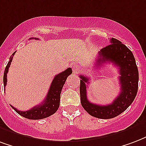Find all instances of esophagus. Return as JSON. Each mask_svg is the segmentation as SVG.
<instances>
[{
	"mask_svg": "<svg viewBox=\"0 0 146 146\" xmlns=\"http://www.w3.org/2000/svg\"><path fill=\"white\" fill-rule=\"evenodd\" d=\"M72 70H73V73H75V74L80 72V68L77 66H72Z\"/></svg>",
	"mask_w": 146,
	"mask_h": 146,
	"instance_id": "esophagus-1",
	"label": "esophagus"
}]
</instances>
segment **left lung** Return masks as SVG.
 Instances as JSON below:
<instances>
[{"label": "left lung", "instance_id": "left-lung-1", "mask_svg": "<svg viewBox=\"0 0 146 146\" xmlns=\"http://www.w3.org/2000/svg\"><path fill=\"white\" fill-rule=\"evenodd\" d=\"M109 46L98 53L95 66L104 62H112L119 70L121 92L114 101L108 105H98L90 103L87 97V84L89 78L80 75V102L84 110L91 116L101 119H110L125 111L136 97L139 87V70L133 54L127 46L116 38H111Z\"/></svg>", "mask_w": 146, "mask_h": 146}]
</instances>
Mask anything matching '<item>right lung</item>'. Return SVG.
Wrapping results in <instances>:
<instances>
[{"label":"right lung","instance_id":"1","mask_svg":"<svg viewBox=\"0 0 146 146\" xmlns=\"http://www.w3.org/2000/svg\"><path fill=\"white\" fill-rule=\"evenodd\" d=\"M32 38L38 39L37 38ZM32 38H30V39H32ZM15 52L11 56L9 62H7V65L6 66V68L4 70V88L6 87V84H7V73L8 72V69H9L11 62L12 61L13 56L15 55ZM71 73H72V69L68 68L65 71L55 76L52 82L50 88L48 90V92L47 94L46 99L39 105H36L30 110H28L25 111H19L11 105V106L18 114H20L21 116L25 117V118H28V119L39 120L51 116L52 114L56 113V111L59 108V102H60V94H61L65 82L66 80V78L70 76Z\"/></svg>","mask_w":146,"mask_h":146}]
</instances>
